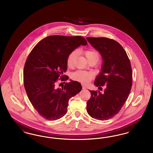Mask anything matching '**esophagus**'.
<instances>
[{
  "instance_id": "esophagus-1",
  "label": "esophagus",
  "mask_w": 153,
  "mask_h": 153,
  "mask_svg": "<svg viewBox=\"0 0 153 153\" xmlns=\"http://www.w3.org/2000/svg\"><path fill=\"white\" fill-rule=\"evenodd\" d=\"M82 89H87L86 87H85L84 85H82Z\"/></svg>"
}]
</instances>
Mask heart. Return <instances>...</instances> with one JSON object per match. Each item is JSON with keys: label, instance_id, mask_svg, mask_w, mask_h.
<instances>
[{"label": "heart", "instance_id": "heart-1", "mask_svg": "<svg viewBox=\"0 0 153 153\" xmlns=\"http://www.w3.org/2000/svg\"><path fill=\"white\" fill-rule=\"evenodd\" d=\"M85 56L89 62L95 61L96 62L99 59L100 55L99 52L95 49H88L82 52ZM77 56V51H72L68 56L67 58V65L70 68L73 67ZM71 79L72 80L86 84L92 79V73L84 71H77L71 74Z\"/></svg>", "mask_w": 153, "mask_h": 153}]
</instances>
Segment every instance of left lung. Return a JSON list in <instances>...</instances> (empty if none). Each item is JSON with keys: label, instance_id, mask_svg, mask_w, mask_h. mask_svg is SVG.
<instances>
[{"label": "left lung", "instance_id": "8db88e82", "mask_svg": "<svg viewBox=\"0 0 153 153\" xmlns=\"http://www.w3.org/2000/svg\"><path fill=\"white\" fill-rule=\"evenodd\" d=\"M87 39L100 53L104 61L94 84L99 88L107 86L103 94L89 91L91 96L87 102V111L92 117L105 120L117 115L129 96L132 84L131 63L123 48L116 41L105 37Z\"/></svg>", "mask_w": 153, "mask_h": 153}]
</instances>
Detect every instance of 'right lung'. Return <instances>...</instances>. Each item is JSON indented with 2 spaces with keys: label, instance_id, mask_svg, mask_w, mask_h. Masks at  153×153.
<instances>
[{
  "label": "right lung",
  "instance_id": "add662e5",
  "mask_svg": "<svg viewBox=\"0 0 153 153\" xmlns=\"http://www.w3.org/2000/svg\"><path fill=\"white\" fill-rule=\"evenodd\" d=\"M87 44L81 36H51L39 41L30 53L23 69L24 87L30 102L44 119L55 120L64 117L69 100L81 90L77 81L71 80L61 88L57 84L69 79L62 75L67 70L68 55Z\"/></svg>",
  "mask_w": 153,
  "mask_h": 153
}]
</instances>
